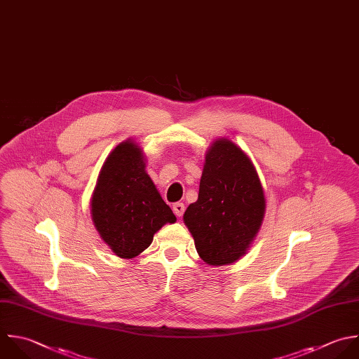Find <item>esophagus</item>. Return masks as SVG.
Returning <instances> with one entry per match:
<instances>
[{
  "label": "esophagus",
  "mask_w": 359,
  "mask_h": 359,
  "mask_svg": "<svg viewBox=\"0 0 359 359\" xmlns=\"http://www.w3.org/2000/svg\"><path fill=\"white\" fill-rule=\"evenodd\" d=\"M172 210H174V213H175L178 217H181V216L184 215V212H185V205L181 203V202H177V203L172 205Z\"/></svg>",
  "instance_id": "34e87169"
}]
</instances>
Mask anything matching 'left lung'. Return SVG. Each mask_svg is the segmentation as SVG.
<instances>
[{"mask_svg":"<svg viewBox=\"0 0 359 359\" xmlns=\"http://www.w3.org/2000/svg\"><path fill=\"white\" fill-rule=\"evenodd\" d=\"M264 212V191L251 160L233 142L216 140L205 158L198 201L184 213L199 257L209 265L237 261Z\"/></svg>","mask_w":359,"mask_h":359,"instance_id":"1","label":"left lung"}]
</instances>
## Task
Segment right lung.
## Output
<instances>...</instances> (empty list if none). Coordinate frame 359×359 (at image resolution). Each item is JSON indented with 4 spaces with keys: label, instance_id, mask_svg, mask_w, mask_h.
<instances>
[{
    "label": "right lung",
    "instance_id": "add662e5",
    "mask_svg": "<svg viewBox=\"0 0 359 359\" xmlns=\"http://www.w3.org/2000/svg\"><path fill=\"white\" fill-rule=\"evenodd\" d=\"M144 167L142 150L133 142H123L104 163L94 189V224L121 258L139 255L157 230L177 220Z\"/></svg>",
    "mask_w": 359,
    "mask_h": 359
}]
</instances>
